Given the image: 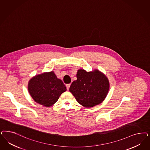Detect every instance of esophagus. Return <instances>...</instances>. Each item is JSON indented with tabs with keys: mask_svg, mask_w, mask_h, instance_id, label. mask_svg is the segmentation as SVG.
Listing matches in <instances>:
<instances>
[{
	"mask_svg": "<svg viewBox=\"0 0 150 150\" xmlns=\"http://www.w3.org/2000/svg\"><path fill=\"white\" fill-rule=\"evenodd\" d=\"M70 86H71V84H66V87H67V89L68 90L69 89Z\"/></svg>",
	"mask_w": 150,
	"mask_h": 150,
	"instance_id": "esophagus-1",
	"label": "esophagus"
}]
</instances>
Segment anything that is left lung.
I'll return each instance as SVG.
<instances>
[{"mask_svg": "<svg viewBox=\"0 0 150 150\" xmlns=\"http://www.w3.org/2000/svg\"><path fill=\"white\" fill-rule=\"evenodd\" d=\"M76 81L69 88L78 103L86 108L100 104L106 98L109 90V82L106 76L99 70L92 72L78 70Z\"/></svg>", "mask_w": 150, "mask_h": 150, "instance_id": "1", "label": "left lung"}]
</instances>
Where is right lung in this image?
<instances>
[{"label": "right lung", "instance_id": "obj_1", "mask_svg": "<svg viewBox=\"0 0 150 150\" xmlns=\"http://www.w3.org/2000/svg\"><path fill=\"white\" fill-rule=\"evenodd\" d=\"M66 90L63 82L53 71L36 75L28 83L29 93L35 102L46 107L53 105Z\"/></svg>", "mask_w": 150, "mask_h": 150}]
</instances>
